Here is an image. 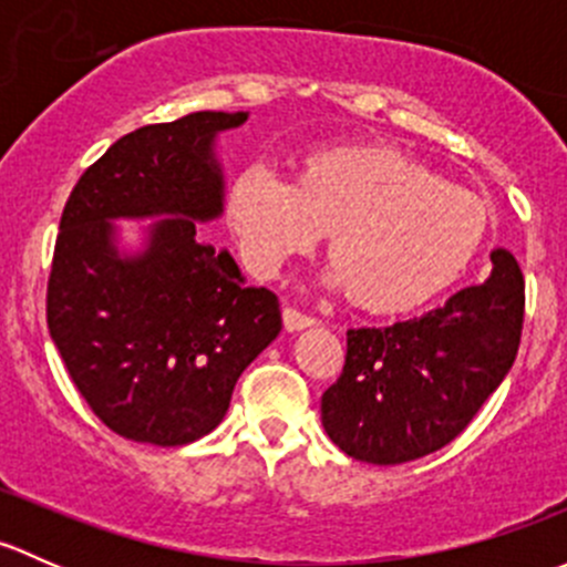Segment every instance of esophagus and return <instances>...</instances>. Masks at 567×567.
I'll use <instances>...</instances> for the list:
<instances>
[{"mask_svg": "<svg viewBox=\"0 0 567 567\" xmlns=\"http://www.w3.org/2000/svg\"><path fill=\"white\" fill-rule=\"evenodd\" d=\"M282 320H285V329H288V331H299V329H307V326L318 323V318L307 316V312L296 310V307H285Z\"/></svg>", "mask_w": 567, "mask_h": 567, "instance_id": "obj_1", "label": "esophagus"}]
</instances>
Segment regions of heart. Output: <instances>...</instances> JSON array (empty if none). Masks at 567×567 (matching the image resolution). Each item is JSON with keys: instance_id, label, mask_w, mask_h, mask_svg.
<instances>
[{"instance_id": "heart-1", "label": "heart", "mask_w": 567, "mask_h": 567, "mask_svg": "<svg viewBox=\"0 0 567 567\" xmlns=\"http://www.w3.org/2000/svg\"><path fill=\"white\" fill-rule=\"evenodd\" d=\"M244 262L274 277L331 233L329 282L373 312H405L455 282L483 249L488 205L384 145L310 153L299 183L249 164L227 188Z\"/></svg>"}]
</instances>
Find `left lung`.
I'll list each match as a JSON object with an SVG mask.
<instances>
[{"instance_id": "1", "label": "left lung", "mask_w": 567, "mask_h": 567, "mask_svg": "<svg viewBox=\"0 0 567 567\" xmlns=\"http://www.w3.org/2000/svg\"><path fill=\"white\" fill-rule=\"evenodd\" d=\"M494 271L439 310L384 329H348L342 373L320 398L331 442L357 461L392 466L442 450L466 431L516 362L524 277L507 249Z\"/></svg>"}]
</instances>
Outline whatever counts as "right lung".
Here are the masks:
<instances>
[{"label":"right lung","instance_id":"1","mask_svg":"<svg viewBox=\"0 0 567 567\" xmlns=\"http://www.w3.org/2000/svg\"><path fill=\"white\" fill-rule=\"evenodd\" d=\"M247 112H192L120 136L84 169L54 244L45 320L93 414L125 439L181 447L230 409L247 364L282 329L277 293L244 285L230 251L197 238L221 214L214 136ZM169 215L140 258L107 221Z\"/></svg>","mask_w":567,"mask_h":567}]
</instances>
